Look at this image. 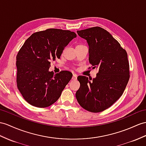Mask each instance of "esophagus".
I'll use <instances>...</instances> for the list:
<instances>
[{
	"label": "esophagus",
	"instance_id": "obj_1",
	"mask_svg": "<svg viewBox=\"0 0 146 146\" xmlns=\"http://www.w3.org/2000/svg\"><path fill=\"white\" fill-rule=\"evenodd\" d=\"M77 78V76L76 74H73V76H72V79L73 80H76Z\"/></svg>",
	"mask_w": 146,
	"mask_h": 146
}]
</instances>
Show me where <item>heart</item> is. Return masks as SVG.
<instances>
[{
	"label": "heart",
	"instance_id": "obj_1",
	"mask_svg": "<svg viewBox=\"0 0 146 146\" xmlns=\"http://www.w3.org/2000/svg\"><path fill=\"white\" fill-rule=\"evenodd\" d=\"M78 46H80V45H78Z\"/></svg>",
	"mask_w": 146,
	"mask_h": 146
}]
</instances>
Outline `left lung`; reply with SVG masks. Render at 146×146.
Masks as SVG:
<instances>
[{"instance_id":"8db88e82","label":"left lung","mask_w":146,"mask_h":146,"mask_svg":"<svg viewBox=\"0 0 146 146\" xmlns=\"http://www.w3.org/2000/svg\"><path fill=\"white\" fill-rule=\"evenodd\" d=\"M88 45V61L98 69L93 79L79 76L76 97L88 111L98 113L110 107L122 95L129 79V66L125 49L108 31L99 27L78 30Z\"/></svg>"}]
</instances>
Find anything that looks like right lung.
Segmentation results:
<instances>
[{"label":"right lung","instance_id":"right-lung-1","mask_svg":"<svg viewBox=\"0 0 146 146\" xmlns=\"http://www.w3.org/2000/svg\"><path fill=\"white\" fill-rule=\"evenodd\" d=\"M77 35L69 30L50 28L32 34L17 56V87L28 104L38 108L49 106L58 100L72 74L49 70L51 61Z\"/></svg>","mask_w":146,"mask_h":146}]
</instances>
